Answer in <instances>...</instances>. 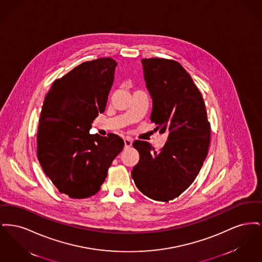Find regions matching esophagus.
<instances>
[{"mask_svg":"<svg viewBox=\"0 0 262 262\" xmlns=\"http://www.w3.org/2000/svg\"><path fill=\"white\" fill-rule=\"evenodd\" d=\"M124 142H125V148L130 147L132 144H133V140H132L130 137H125V139H124Z\"/></svg>","mask_w":262,"mask_h":262,"instance_id":"esophagus-1","label":"esophagus"}]
</instances>
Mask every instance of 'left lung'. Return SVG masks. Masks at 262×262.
<instances>
[{
	"instance_id": "8db88e82",
	"label": "left lung",
	"mask_w": 262,
	"mask_h": 262,
	"mask_svg": "<svg viewBox=\"0 0 262 262\" xmlns=\"http://www.w3.org/2000/svg\"><path fill=\"white\" fill-rule=\"evenodd\" d=\"M141 62L152 99L150 120L168 138L160 150L147 141L134 142L139 161L132 177L144 195L168 202L200 173L208 153L210 124L199 88L179 62L159 58Z\"/></svg>"
}]
</instances>
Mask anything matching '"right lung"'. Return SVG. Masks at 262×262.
Returning a JSON list of instances; mask_svg holds the SVG:
<instances>
[{
    "label": "right lung",
    "mask_w": 262,
    "mask_h": 262,
    "mask_svg": "<svg viewBox=\"0 0 262 262\" xmlns=\"http://www.w3.org/2000/svg\"><path fill=\"white\" fill-rule=\"evenodd\" d=\"M116 67L111 58L82 62L55 80L45 96L38 126V160L55 187L72 199L98 192L124 147V140L115 134H89L93 121L105 111Z\"/></svg>",
    "instance_id": "obj_1"
}]
</instances>
